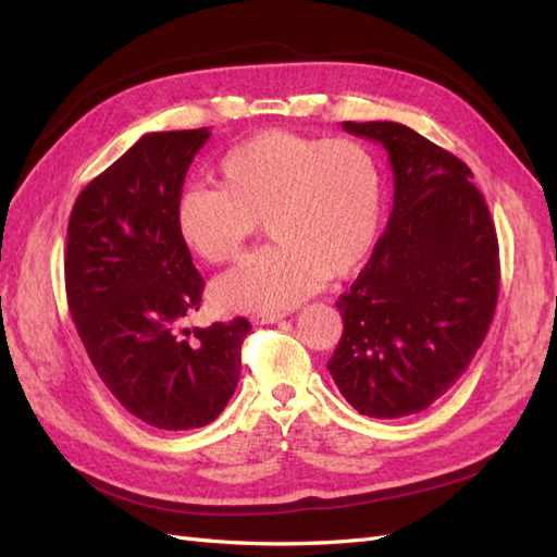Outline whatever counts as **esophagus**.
I'll list each match as a JSON object with an SVG mask.
<instances>
[{
	"label": "esophagus",
	"mask_w": 557,
	"mask_h": 557,
	"mask_svg": "<svg viewBox=\"0 0 557 557\" xmlns=\"http://www.w3.org/2000/svg\"><path fill=\"white\" fill-rule=\"evenodd\" d=\"M282 318H285V313H280V311H263V313H253L251 321H253L256 325H268V323L282 321Z\"/></svg>",
	"instance_id": "esophagus-1"
}]
</instances>
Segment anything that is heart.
Instances as JSON below:
<instances>
[{"mask_svg":"<svg viewBox=\"0 0 557 557\" xmlns=\"http://www.w3.org/2000/svg\"><path fill=\"white\" fill-rule=\"evenodd\" d=\"M220 186H186L174 208L182 242L208 263H227L258 232L275 242L212 285L224 311H285L327 277H347L377 239L383 172L357 138L263 132L218 162Z\"/></svg>","mask_w":557,"mask_h":557,"instance_id":"heart-1","label":"heart"}]
</instances>
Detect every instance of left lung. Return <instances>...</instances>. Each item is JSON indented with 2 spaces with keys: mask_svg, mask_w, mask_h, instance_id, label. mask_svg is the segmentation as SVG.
Here are the masks:
<instances>
[{
  "mask_svg": "<svg viewBox=\"0 0 557 557\" xmlns=\"http://www.w3.org/2000/svg\"><path fill=\"white\" fill-rule=\"evenodd\" d=\"M377 140L395 176L387 230L335 306L342 339L327 361L363 417L431 407L474 359L500 289L498 234L474 174L453 152L395 122H342Z\"/></svg>",
  "mask_w": 557,
  "mask_h": 557,
  "instance_id": "1",
  "label": "left lung"
}]
</instances>
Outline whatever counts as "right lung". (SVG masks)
Listing matches in <instances>:
<instances>
[{"mask_svg": "<svg viewBox=\"0 0 557 557\" xmlns=\"http://www.w3.org/2000/svg\"><path fill=\"white\" fill-rule=\"evenodd\" d=\"M208 128L148 134L78 194L64 280L78 337L100 381L136 419L162 431L208 425L242 371L246 318L186 327L206 282L174 208Z\"/></svg>", "mask_w": 557, "mask_h": 557, "instance_id": "obj_1", "label": "right lung"}]
</instances>
